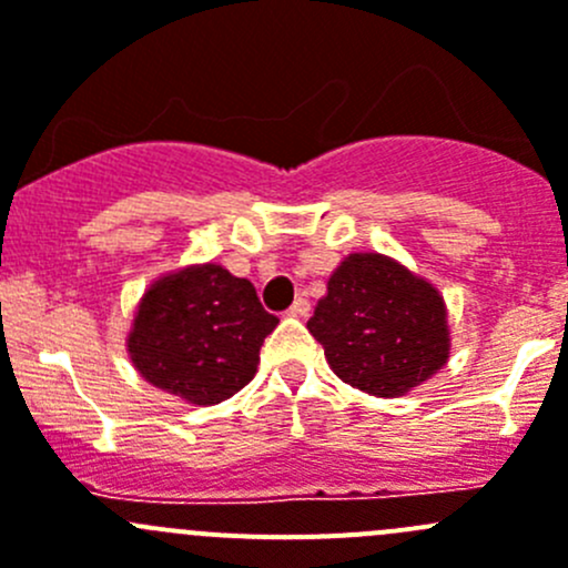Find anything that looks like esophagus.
<instances>
[{"label": "esophagus", "mask_w": 568, "mask_h": 568, "mask_svg": "<svg viewBox=\"0 0 568 568\" xmlns=\"http://www.w3.org/2000/svg\"><path fill=\"white\" fill-rule=\"evenodd\" d=\"M308 308H312V306H308L306 297H295V303H292V306L286 308V314H292V317H306Z\"/></svg>", "instance_id": "34e87169"}]
</instances>
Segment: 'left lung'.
I'll return each mask as SVG.
<instances>
[{"instance_id": "8db88e82", "label": "left lung", "mask_w": 568, "mask_h": 568, "mask_svg": "<svg viewBox=\"0 0 568 568\" xmlns=\"http://www.w3.org/2000/svg\"><path fill=\"white\" fill-rule=\"evenodd\" d=\"M331 369L375 397H400L450 358L445 297L384 254H351L306 323Z\"/></svg>"}]
</instances>
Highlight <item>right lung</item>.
Instances as JSON below:
<instances>
[{
	"mask_svg": "<svg viewBox=\"0 0 568 568\" xmlns=\"http://www.w3.org/2000/svg\"><path fill=\"white\" fill-rule=\"evenodd\" d=\"M276 325L248 278L212 262L190 265L145 290L126 351L151 386L215 406L254 378L262 342Z\"/></svg>",
	"mask_w": 568,
	"mask_h": 568,
	"instance_id": "1",
	"label": "right lung"
}]
</instances>
